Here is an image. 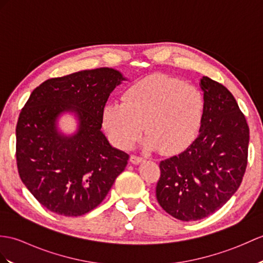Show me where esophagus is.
<instances>
[{
    "label": "esophagus",
    "instance_id": "esophagus-1",
    "mask_svg": "<svg viewBox=\"0 0 263 263\" xmlns=\"http://www.w3.org/2000/svg\"><path fill=\"white\" fill-rule=\"evenodd\" d=\"M130 161H131L133 164H139L140 162L144 161V159H143V158H141V157H138V156L132 155V156L130 157Z\"/></svg>",
    "mask_w": 263,
    "mask_h": 263
}]
</instances>
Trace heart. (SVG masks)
<instances>
[{
	"label": "heart",
	"instance_id": "heart-1",
	"mask_svg": "<svg viewBox=\"0 0 263 263\" xmlns=\"http://www.w3.org/2000/svg\"><path fill=\"white\" fill-rule=\"evenodd\" d=\"M121 99L106 104L102 113L104 129L119 148L131 146L143 129L144 149H161L164 155L185 150L197 137L205 101L196 86L157 74L131 84Z\"/></svg>",
	"mask_w": 263,
	"mask_h": 263
}]
</instances>
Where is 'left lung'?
I'll return each instance as SVG.
<instances>
[{"label":"left lung","mask_w":263,"mask_h":263,"mask_svg":"<svg viewBox=\"0 0 263 263\" xmlns=\"http://www.w3.org/2000/svg\"><path fill=\"white\" fill-rule=\"evenodd\" d=\"M205 107L199 133L188 148L160 162L158 203L184 222L198 221L227 203L248 164L249 126L231 91L204 76Z\"/></svg>","instance_id":"8db88e82"}]
</instances>
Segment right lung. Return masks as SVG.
<instances>
[{"mask_svg":"<svg viewBox=\"0 0 263 263\" xmlns=\"http://www.w3.org/2000/svg\"><path fill=\"white\" fill-rule=\"evenodd\" d=\"M125 78L113 68L82 70L47 79L21 109L16 124L20 178L47 210L81 216L105 198L129 155L109 144L102 132V113L109 94ZM74 111L79 130L66 137L57 119Z\"/></svg>","mask_w":263,"mask_h":263,"instance_id":"obj_1","label":"right lung"}]
</instances>
